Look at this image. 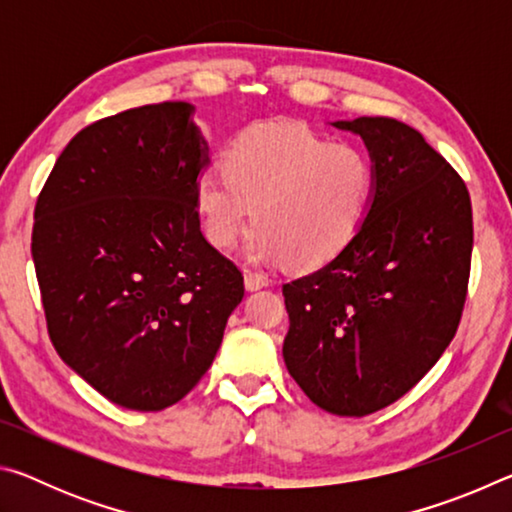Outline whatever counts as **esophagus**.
I'll return each instance as SVG.
<instances>
[{
    "label": "esophagus",
    "instance_id": "obj_1",
    "mask_svg": "<svg viewBox=\"0 0 512 512\" xmlns=\"http://www.w3.org/2000/svg\"><path fill=\"white\" fill-rule=\"evenodd\" d=\"M244 280H246V289L248 291H257L268 284V277L259 271H253V268H244Z\"/></svg>",
    "mask_w": 512,
    "mask_h": 512
}]
</instances>
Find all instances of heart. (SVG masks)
I'll return each instance as SVG.
<instances>
[{
  "mask_svg": "<svg viewBox=\"0 0 512 512\" xmlns=\"http://www.w3.org/2000/svg\"><path fill=\"white\" fill-rule=\"evenodd\" d=\"M375 189V164L359 146L332 144L300 124L264 121L230 142L223 173L198 176L194 198L216 248L235 244L253 216L250 257L314 268L359 235Z\"/></svg>",
  "mask_w": 512,
  "mask_h": 512,
  "instance_id": "b5f03b06",
  "label": "heart"
}]
</instances>
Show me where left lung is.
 <instances>
[{
  "label": "left lung",
  "instance_id": "obj_1",
  "mask_svg": "<svg viewBox=\"0 0 512 512\" xmlns=\"http://www.w3.org/2000/svg\"><path fill=\"white\" fill-rule=\"evenodd\" d=\"M375 162L372 210L352 244L282 287L289 375L327 413L363 418L400 400L461 323L472 264L465 180L393 117L336 121Z\"/></svg>",
  "mask_w": 512,
  "mask_h": 512
}]
</instances>
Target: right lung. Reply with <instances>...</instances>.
I'll return each mask as SVG.
<instances>
[{
  "label": "right lung",
  "instance_id": "obj_1",
  "mask_svg": "<svg viewBox=\"0 0 512 512\" xmlns=\"http://www.w3.org/2000/svg\"><path fill=\"white\" fill-rule=\"evenodd\" d=\"M164 101L72 137L36 203L31 255L47 332L110 402L162 411L192 391L244 298V275L203 237L194 187L207 146Z\"/></svg>",
  "mask_w": 512,
  "mask_h": 512
}]
</instances>
